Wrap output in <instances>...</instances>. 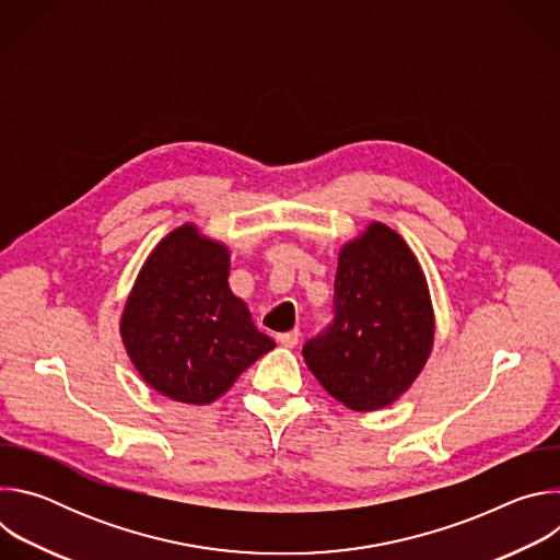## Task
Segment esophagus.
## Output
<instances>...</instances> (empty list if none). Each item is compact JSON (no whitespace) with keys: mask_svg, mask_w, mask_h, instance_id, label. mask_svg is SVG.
<instances>
[{"mask_svg":"<svg viewBox=\"0 0 560 560\" xmlns=\"http://www.w3.org/2000/svg\"><path fill=\"white\" fill-rule=\"evenodd\" d=\"M277 341L283 346V348H294L299 343V330H290V332H283L277 337Z\"/></svg>","mask_w":560,"mask_h":560,"instance_id":"esophagus-1","label":"esophagus"}]
</instances>
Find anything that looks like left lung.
Here are the masks:
<instances>
[{"mask_svg": "<svg viewBox=\"0 0 560 560\" xmlns=\"http://www.w3.org/2000/svg\"><path fill=\"white\" fill-rule=\"evenodd\" d=\"M330 326L303 359L337 401L372 412L396 401L423 370L434 314L419 261L394 230L372 223L343 246Z\"/></svg>", "mask_w": 560, "mask_h": 560, "instance_id": "8db88e82", "label": "left lung"}]
</instances>
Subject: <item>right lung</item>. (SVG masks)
<instances>
[{"instance_id":"right-lung-1","label":"right lung","mask_w":560,"mask_h":560,"mask_svg":"<svg viewBox=\"0 0 560 560\" xmlns=\"http://www.w3.org/2000/svg\"><path fill=\"white\" fill-rule=\"evenodd\" d=\"M228 248L195 225L173 230L143 264L121 316L141 378L179 404H212L275 348L228 285Z\"/></svg>"}]
</instances>
